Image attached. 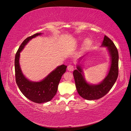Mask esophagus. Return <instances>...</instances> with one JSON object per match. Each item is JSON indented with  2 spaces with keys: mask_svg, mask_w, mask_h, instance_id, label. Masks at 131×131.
Returning <instances> with one entry per match:
<instances>
[{
  "mask_svg": "<svg viewBox=\"0 0 131 131\" xmlns=\"http://www.w3.org/2000/svg\"><path fill=\"white\" fill-rule=\"evenodd\" d=\"M67 69L70 71V72H72V71L74 70V66L72 64H69L67 67Z\"/></svg>",
  "mask_w": 131,
  "mask_h": 131,
  "instance_id": "1",
  "label": "esophagus"
}]
</instances>
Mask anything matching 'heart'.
I'll return each instance as SVG.
<instances>
[{"mask_svg":"<svg viewBox=\"0 0 131 131\" xmlns=\"http://www.w3.org/2000/svg\"><path fill=\"white\" fill-rule=\"evenodd\" d=\"M90 42V40H89V39H87L86 40H85V43H86V44H89Z\"/></svg>","mask_w":131,"mask_h":131,"instance_id":"1","label":"heart"}]
</instances>
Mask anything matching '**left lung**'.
I'll use <instances>...</instances> for the list:
<instances>
[{"label":"left lung","mask_w":131,"mask_h":131,"mask_svg":"<svg viewBox=\"0 0 131 131\" xmlns=\"http://www.w3.org/2000/svg\"><path fill=\"white\" fill-rule=\"evenodd\" d=\"M102 46L107 47L111 57V66L105 78L98 85H90L85 80L80 66L77 65L73 72L75 86L78 93L87 100H98L108 93L116 82L118 74V53L113 41L106 35ZM81 58H80L81 59Z\"/></svg>","instance_id":"obj_1"}]
</instances>
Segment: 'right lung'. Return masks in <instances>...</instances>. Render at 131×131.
<instances>
[{
    "instance_id": "add662e5",
    "label": "right lung",
    "mask_w": 131,
    "mask_h": 131,
    "mask_svg": "<svg viewBox=\"0 0 131 131\" xmlns=\"http://www.w3.org/2000/svg\"><path fill=\"white\" fill-rule=\"evenodd\" d=\"M41 34L36 33L27 38L19 47L15 59V78L18 88L26 98L37 103H42L52 100L57 93L59 81L67 67L64 64L58 66L40 82L30 81L26 78L19 63L20 52L29 40Z\"/></svg>"
}]
</instances>
